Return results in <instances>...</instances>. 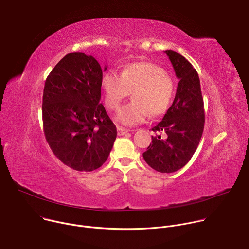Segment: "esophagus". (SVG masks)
<instances>
[{
	"instance_id": "obj_1",
	"label": "esophagus",
	"mask_w": 249,
	"mask_h": 249,
	"mask_svg": "<svg viewBox=\"0 0 249 249\" xmlns=\"http://www.w3.org/2000/svg\"><path fill=\"white\" fill-rule=\"evenodd\" d=\"M117 132H118V135H119V136H122V135L127 134V133L129 132V130H127V129L121 127V126H117Z\"/></svg>"
}]
</instances>
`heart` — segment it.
I'll return each mask as SVG.
<instances>
[{
	"mask_svg": "<svg viewBox=\"0 0 249 249\" xmlns=\"http://www.w3.org/2000/svg\"><path fill=\"white\" fill-rule=\"evenodd\" d=\"M104 101L111 110H117L132 92L133 100L118 112L116 120L126 126L146 121L148 116H158L169 107L175 91V83L165 70L153 62L128 64L121 74L105 73L101 79Z\"/></svg>",
	"mask_w": 249,
	"mask_h": 249,
	"instance_id": "1",
	"label": "heart"
}]
</instances>
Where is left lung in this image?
Wrapping results in <instances>:
<instances>
[{"label": "left lung", "mask_w": 249, "mask_h": 249, "mask_svg": "<svg viewBox=\"0 0 249 249\" xmlns=\"http://www.w3.org/2000/svg\"><path fill=\"white\" fill-rule=\"evenodd\" d=\"M164 52L179 83L171 106L162 120L152 128L154 132L163 131L165 138L152 136V143L143 158L155 170L170 173L182 168L197 150L204 130L205 112L197 71L179 53Z\"/></svg>", "instance_id": "8db88e82"}]
</instances>
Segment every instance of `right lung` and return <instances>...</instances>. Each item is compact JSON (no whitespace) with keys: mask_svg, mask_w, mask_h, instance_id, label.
<instances>
[{"mask_svg":"<svg viewBox=\"0 0 249 249\" xmlns=\"http://www.w3.org/2000/svg\"><path fill=\"white\" fill-rule=\"evenodd\" d=\"M102 72L92 56L69 53L51 71L44 86L46 141L64 164L78 171L100 167L117 136L116 126L99 102Z\"/></svg>","mask_w":249,"mask_h":249,"instance_id":"1","label":"right lung"}]
</instances>
